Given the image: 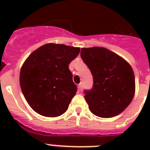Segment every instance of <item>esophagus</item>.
<instances>
[{"instance_id": "esophagus-1", "label": "esophagus", "mask_w": 150, "mask_h": 150, "mask_svg": "<svg viewBox=\"0 0 150 150\" xmlns=\"http://www.w3.org/2000/svg\"><path fill=\"white\" fill-rule=\"evenodd\" d=\"M78 89H79V91L82 92V83H80L78 86Z\"/></svg>"}]
</instances>
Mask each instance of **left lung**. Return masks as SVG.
Masks as SVG:
<instances>
[{
  "mask_svg": "<svg viewBox=\"0 0 150 150\" xmlns=\"http://www.w3.org/2000/svg\"><path fill=\"white\" fill-rule=\"evenodd\" d=\"M81 57L93 77V86L85 90L90 111L100 117H112L123 112L135 91V75L131 65L106 48H82Z\"/></svg>",
  "mask_w": 150,
  "mask_h": 150,
  "instance_id": "8db88e82",
  "label": "left lung"
}]
</instances>
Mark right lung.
Returning <instances> with one entry per match:
<instances>
[{"instance_id":"add662e5","label":"right lung","mask_w":150,"mask_h":150,"mask_svg":"<svg viewBox=\"0 0 150 150\" xmlns=\"http://www.w3.org/2000/svg\"><path fill=\"white\" fill-rule=\"evenodd\" d=\"M79 52V47L47 43L28 57L20 71L19 82L34 111L54 117L68 110L77 92L68 65Z\"/></svg>"}]
</instances>
